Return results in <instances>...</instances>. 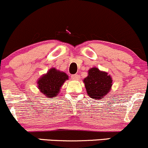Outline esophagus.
<instances>
[{"instance_id": "34e87169", "label": "esophagus", "mask_w": 148, "mask_h": 148, "mask_svg": "<svg viewBox=\"0 0 148 148\" xmlns=\"http://www.w3.org/2000/svg\"><path fill=\"white\" fill-rule=\"evenodd\" d=\"M71 77L74 80H79L80 79L79 75H78V74H73V75H71Z\"/></svg>"}]
</instances>
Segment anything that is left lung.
I'll use <instances>...</instances> for the list:
<instances>
[{
  "label": "left lung",
  "instance_id": "obj_1",
  "mask_svg": "<svg viewBox=\"0 0 148 148\" xmlns=\"http://www.w3.org/2000/svg\"><path fill=\"white\" fill-rule=\"evenodd\" d=\"M87 95L93 99L99 100L106 96L111 89L112 79L105 71L94 67L88 71V76L84 79Z\"/></svg>",
  "mask_w": 148,
  "mask_h": 148
}]
</instances>
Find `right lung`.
<instances>
[{"label": "right lung", "mask_w": 148, "mask_h": 148, "mask_svg": "<svg viewBox=\"0 0 148 148\" xmlns=\"http://www.w3.org/2000/svg\"><path fill=\"white\" fill-rule=\"evenodd\" d=\"M69 79L68 75L63 71L55 68H51L37 81L38 88L48 98L57 96L60 89L66 80Z\"/></svg>", "instance_id": "1"}]
</instances>
